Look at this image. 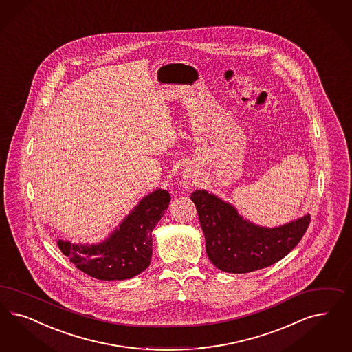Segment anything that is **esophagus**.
<instances>
[{
	"instance_id": "obj_1",
	"label": "esophagus",
	"mask_w": 352,
	"mask_h": 352,
	"mask_svg": "<svg viewBox=\"0 0 352 352\" xmlns=\"http://www.w3.org/2000/svg\"><path fill=\"white\" fill-rule=\"evenodd\" d=\"M193 176L190 175V172H185V175H184V186L189 188V186H192V185H193Z\"/></svg>"
}]
</instances>
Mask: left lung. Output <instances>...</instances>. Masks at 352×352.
<instances>
[{"mask_svg":"<svg viewBox=\"0 0 352 352\" xmlns=\"http://www.w3.org/2000/svg\"><path fill=\"white\" fill-rule=\"evenodd\" d=\"M190 199L199 216L207 256L223 272L249 273L281 261L299 243L311 221L307 214L280 227H259L206 190H195Z\"/></svg>","mask_w":352,"mask_h":352,"instance_id":"8db88e82","label":"left lung"}]
</instances>
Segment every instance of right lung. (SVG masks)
Masks as SVG:
<instances>
[{
	"label": "right lung",
	"mask_w": 352,
	"mask_h": 352,
	"mask_svg": "<svg viewBox=\"0 0 352 352\" xmlns=\"http://www.w3.org/2000/svg\"><path fill=\"white\" fill-rule=\"evenodd\" d=\"M170 193L157 189L140 201L119 226L97 245L58 239V248L81 272L103 281L126 280L144 272L153 254L151 232L170 204Z\"/></svg>",
	"instance_id": "add662e5"
}]
</instances>
